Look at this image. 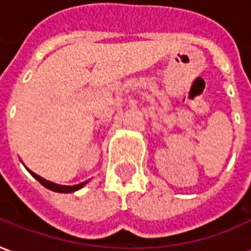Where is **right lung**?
<instances>
[{"label": "right lung", "mask_w": 251, "mask_h": 251, "mask_svg": "<svg viewBox=\"0 0 251 251\" xmlns=\"http://www.w3.org/2000/svg\"><path fill=\"white\" fill-rule=\"evenodd\" d=\"M29 174L35 177L39 183H40L41 185H44L46 188L51 189V191H55V192H62V194H70V192H74V191H77V189H80L83 187V185L86 184V181L84 183H80V184H76V185H59V184H55V183H51V181H47V180H44L43 177H40V176H37L36 174H33V172H30Z\"/></svg>", "instance_id": "add662e5"}]
</instances>
